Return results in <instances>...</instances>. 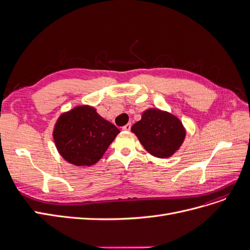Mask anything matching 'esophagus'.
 Here are the masks:
<instances>
[{
  "label": "esophagus",
  "mask_w": 250,
  "mask_h": 250,
  "mask_svg": "<svg viewBox=\"0 0 250 250\" xmlns=\"http://www.w3.org/2000/svg\"><path fill=\"white\" fill-rule=\"evenodd\" d=\"M130 128H131V124L129 123V124H126V125L122 128V129H123L124 131H129Z\"/></svg>",
  "instance_id": "1"
}]
</instances>
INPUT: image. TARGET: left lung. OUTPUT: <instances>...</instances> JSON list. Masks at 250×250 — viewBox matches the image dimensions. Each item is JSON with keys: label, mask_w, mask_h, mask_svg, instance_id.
<instances>
[{"label": "left lung", "mask_w": 250, "mask_h": 250, "mask_svg": "<svg viewBox=\"0 0 250 250\" xmlns=\"http://www.w3.org/2000/svg\"><path fill=\"white\" fill-rule=\"evenodd\" d=\"M131 131L148 152L158 158L172 156L183 145L186 128L183 122L171 112L158 108H148L142 119L133 124Z\"/></svg>", "instance_id": "left-lung-1"}]
</instances>
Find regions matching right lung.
I'll return each mask as SVG.
<instances>
[{"label":"right lung","mask_w":250,"mask_h":250,"mask_svg":"<svg viewBox=\"0 0 250 250\" xmlns=\"http://www.w3.org/2000/svg\"><path fill=\"white\" fill-rule=\"evenodd\" d=\"M118 128L90 105H79L59 116L53 129L58 153L72 165L92 166L101 160Z\"/></svg>","instance_id":"obj_1"}]
</instances>
